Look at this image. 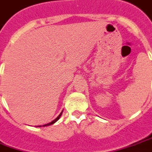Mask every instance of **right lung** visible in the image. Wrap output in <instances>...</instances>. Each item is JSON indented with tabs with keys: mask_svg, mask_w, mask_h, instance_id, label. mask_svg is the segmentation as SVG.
<instances>
[{
	"mask_svg": "<svg viewBox=\"0 0 152 152\" xmlns=\"http://www.w3.org/2000/svg\"><path fill=\"white\" fill-rule=\"evenodd\" d=\"M62 113H63V111H62V112H61V113H60V114H59V115H58V117H57V118H55V119H54V120H53V121H52V122H49V123H47V124H45V125H43V126H38V127H39V126H50V125H52V124H54V123H55V122H57V121H58V119H59V118H60V117H61V115H62Z\"/></svg>",
	"mask_w": 152,
	"mask_h": 152,
	"instance_id": "add662e5",
	"label": "right lung"
}]
</instances>
